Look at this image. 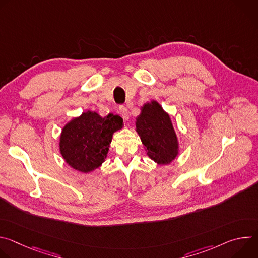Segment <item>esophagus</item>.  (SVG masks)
I'll return each instance as SVG.
<instances>
[{
	"mask_svg": "<svg viewBox=\"0 0 258 258\" xmlns=\"http://www.w3.org/2000/svg\"><path fill=\"white\" fill-rule=\"evenodd\" d=\"M119 114L121 115V117H122L124 120H128V119H130V114H128L127 109H126L125 107H123V106H121V107L119 108Z\"/></svg>",
	"mask_w": 258,
	"mask_h": 258,
	"instance_id": "esophagus-1",
	"label": "esophagus"
}]
</instances>
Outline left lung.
<instances>
[{"label":"left lung","instance_id":"1","mask_svg":"<svg viewBox=\"0 0 258 258\" xmlns=\"http://www.w3.org/2000/svg\"><path fill=\"white\" fill-rule=\"evenodd\" d=\"M136 132L147 155L159 165L170 164L179 154V143L170 115L156 101L141 107L136 118Z\"/></svg>","mask_w":258,"mask_h":258}]
</instances>
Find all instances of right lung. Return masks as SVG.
I'll use <instances>...</instances> for the list:
<instances>
[{
    "instance_id": "obj_1",
    "label": "right lung",
    "mask_w": 258,
    "mask_h": 258,
    "mask_svg": "<svg viewBox=\"0 0 258 258\" xmlns=\"http://www.w3.org/2000/svg\"><path fill=\"white\" fill-rule=\"evenodd\" d=\"M123 127L120 116H100L88 110L73 117L62 128L59 151L64 161L73 169L89 173L106 160L113 134Z\"/></svg>"
}]
</instances>
